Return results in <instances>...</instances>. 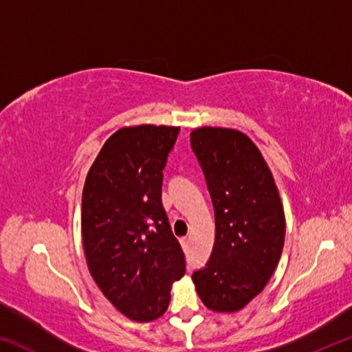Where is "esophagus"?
Masks as SVG:
<instances>
[{
	"label": "esophagus",
	"mask_w": 352,
	"mask_h": 352,
	"mask_svg": "<svg viewBox=\"0 0 352 352\" xmlns=\"http://www.w3.org/2000/svg\"><path fill=\"white\" fill-rule=\"evenodd\" d=\"M180 243H182V247H183L184 250H186V248H188V243H189V239H188V237H182Z\"/></svg>",
	"instance_id": "obj_1"
}]
</instances>
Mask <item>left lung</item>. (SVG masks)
<instances>
[{"mask_svg":"<svg viewBox=\"0 0 352 352\" xmlns=\"http://www.w3.org/2000/svg\"><path fill=\"white\" fill-rule=\"evenodd\" d=\"M210 190L216 241L192 281L214 312H236L261 294L283 253L285 219L278 188L259 148L239 130L201 127L190 133Z\"/></svg>","mask_w":352,"mask_h":352,"instance_id":"left-lung-1","label":"left lung"}]
</instances>
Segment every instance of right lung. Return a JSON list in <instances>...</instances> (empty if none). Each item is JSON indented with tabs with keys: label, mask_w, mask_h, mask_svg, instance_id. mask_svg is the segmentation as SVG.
<instances>
[{
	"label": "right lung",
	"mask_w": 352,
	"mask_h": 352,
	"mask_svg": "<svg viewBox=\"0 0 352 352\" xmlns=\"http://www.w3.org/2000/svg\"><path fill=\"white\" fill-rule=\"evenodd\" d=\"M180 127L136 126L113 133L88 172L82 242L88 269L130 320L166 312L170 285L186 272L184 253L162 204L163 169Z\"/></svg>",
	"instance_id": "right-lung-1"
}]
</instances>
